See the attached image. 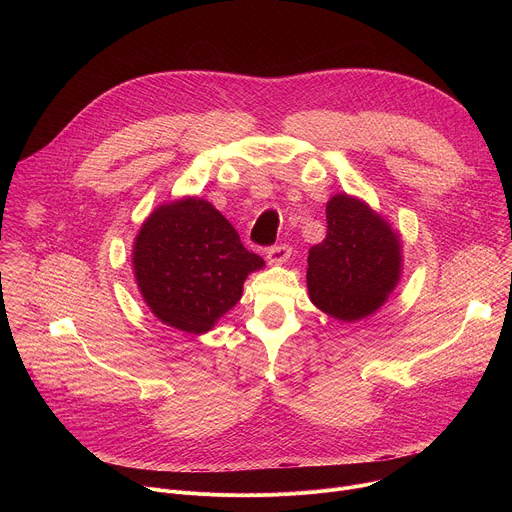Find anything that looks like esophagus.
Returning a JSON list of instances; mask_svg holds the SVG:
<instances>
[{
  "instance_id": "34e87169",
  "label": "esophagus",
  "mask_w": 512,
  "mask_h": 512,
  "mask_svg": "<svg viewBox=\"0 0 512 512\" xmlns=\"http://www.w3.org/2000/svg\"><path fill=\"white\" fill-rule=\"evenodd\" d=\"M291 255V247L289 245H275V247H269L267 249V261L271 265H281L289 259Z\"/></svg>"
}]
</instances>
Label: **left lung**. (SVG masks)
<instances>
[{
  "mask_svg": "<svg viewBox=\"0 0 512 512\" xmlns=\"http://www.w3.org/2000/svg\"><path fill=\"white\" fill-rule=\"evenodd\" d=\"M326 239L310 249L308 291L324 314L356 322L375 314L401 277V239L367 202L334 194Z\"/></svg>",
  "mask_w": 512,
  "mask_h": 512,
  "instance_id": "obj_1",
  "label": "left lung"
}]
</instances>
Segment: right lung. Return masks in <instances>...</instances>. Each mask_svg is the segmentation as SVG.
Listing matches in <instances>:
<instances>
[{
  "label": "right lung",
  "mask_w": 512,
  "mask_h": 512,
  "mask_svg": "<svg viewBox=\"0 0 512 512\" xmlns=\"http://www.w3.org/2000/svg\"><path fill=\"white\" fill-rule=\"evenodd\" d=\"M131 255L143 302L160 322L188 334L208 332L241 300L247 275L265 265L227 218L196 196L158 206Z\"/></svg>",
  "instance_id": "1"
}]
</instances>
